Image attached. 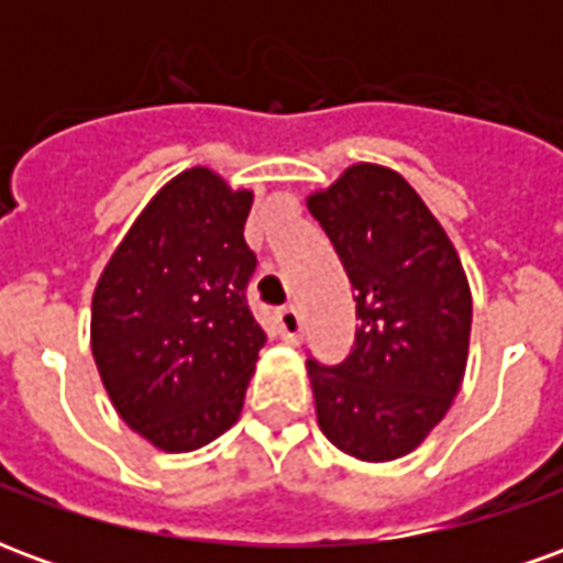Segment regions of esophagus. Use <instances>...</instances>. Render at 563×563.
<instances>
[{
    "instance_id": "obj_1",
    "label": "esophagus",
    "mask_w": 563,
    "mask_h": 563,
    "mask_svg": "<svg viewBox=\"0 0 563 563\" xmlns=\"http://www.w3.org/2000/svg\"><path fill=\"white\" fill-rule=\"evenodd\" d=\"M277 329L286 341L298 343L301 341V313L295 307H280L277 310Z\"/></svg>"
}]
</instances>
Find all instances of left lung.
<instances>
[{"label":"left lung","instance_id":"1","mask_svg":"<svg viewBox=\"0 0 563 563\" xmlns=\"http://www.w3.org/2000/svg\"><path fill=\"white\" fill-rule=\"evenodd\" d=\"M355 289V343L341 365L307 358L317 419L362 461L413 452L459 395L471 286L443 225L401 174L358 162L307 198Z\"/></svg>","mask_w":563,"mask_h":563}]
</instances>
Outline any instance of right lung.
<instances>
[{"label": "right lung", "instance_id": "1", "mask_svg": "<svg viewBox=\"0 0 563 563\" xmlns=\"http://www.w3.org/2000/svg\"><path fill=\"white\" fill-rule=\"evenodd\" d=\"M253 192L208 168L162 186L92 295V358L123 422L165 452L229 431L265 329L246 305Z\"/></svg>", "mask_w": 563, "mask_h": 563}]
</instances>
